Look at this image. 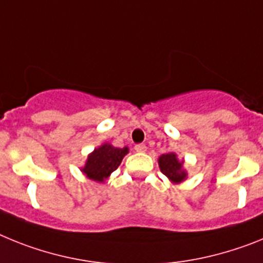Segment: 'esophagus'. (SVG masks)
I'll return each instance as SVG.
<instances>
[{"mask_svg": "<svg viewBox=\"0 0 263 263\" xmlns=\"http://www.w3.org/2000/svg\"><path fill=\"white\" fill-rule=\"evenodd\" d=\"M135 151H136V152H145V151H147V147H145V144H136L135 145Z\"/></svg>", "mask_w": 263, "mask_h": 263, "instance_id": "34e87169", "label": "esophagus"}]
</instances>
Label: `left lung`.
I'll use <instances>...</instances> for the list:
<instances>
[{"label":"left lung","instance_id":"obj_1","mask_svg":"<svg viewBox=\"0 0 263 263\" xmlns=\"http://www.w3.org/2000/svg\"><path fill=\"white\" fill-rule=\"evenodd\" d=\"M160 170L173 182H181L186 173L181 170L182 161H179L175 154H164L159 157Z\"/></svg>","mask_w":263,"mask_h":263}]
</instances>
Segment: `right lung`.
<instances>
[{
	"label": "right lung",
	"mask_w": 263,
	"mask_h": 263,
	"mask_svg": "<svg viewBox=\"0 0 263 263\" xmlns=\"http://www.w3.org/2000/svg\"><path fill=\"white\" fill-rule=\"evenodd\" d=\"M127 154V147L116 148L111 144H103L88 156L86 166L82 171L88 179L102 182L120 165L123 157Z\"/></svg>",
	"instance_id": "1"
}]
</instances>
